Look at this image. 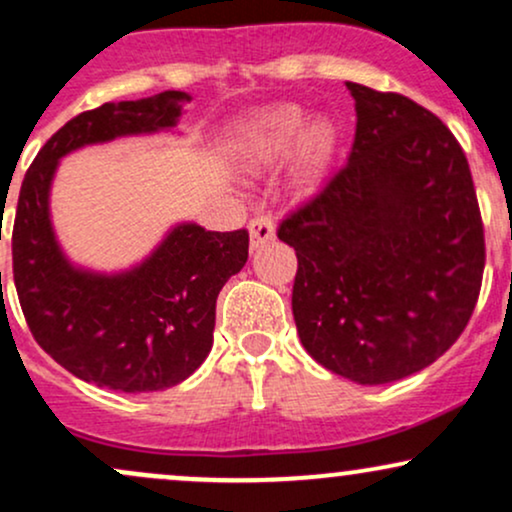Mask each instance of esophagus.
<instances>
[{"instance_id": "esophagus-1", "label": "esophagus", "mask_w": 512, "mask_h": 512, "mask_svg": "<svg viewBox=\"0 0 512 512\" xmlns=\"http://www.w3.org/2000/svg\"><path fill=\"white\" fill-rule=\"evenodd\" d=\"M250 248L257 250L262 245H267L269 240H274L276 236V226L272 221V216H255L250 221Z\"/></svg>"}]
</instances>
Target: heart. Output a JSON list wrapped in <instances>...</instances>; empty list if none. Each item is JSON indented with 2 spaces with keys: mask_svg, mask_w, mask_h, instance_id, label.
Listing matches in <instances>:
<instances>
[{
  "mask_svg": "<svg viewBox=\"0 0 512 512\" xmlns=\"http://www.w3.org/2000/svg\"><path fill=\"white\" fill-rule=\"evenodd\" d=\"M337 127L330 117H310L296 103L257 113L240 132V156L250 168H274L298 154L305 175H317L332 161Z\"/></svg>",
  "mask_w": 512,
  "mask_h": 512,
  "instance_id": "b5f03b06",
  "label": "heart"
}]
</instances>
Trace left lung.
<instances>
[{
	"mask_svg": "<svg viewBox=\"0 0 512 512\" xmlns=\"http://www.w3.org/2000/svg\"><path fill=\"white\" fill-rule=\"evenodd\" d=\"M346 166L281 221L296 250L293 320L320 366L358 385L419 373L457 342L484 274L467 156L419 103L346 81Z\"/></svg>",
	"mask_w": 512,
	"mask_h": 512,
	"instance_id": "obj_1",
	"label": "left lung"
}]
</instances>
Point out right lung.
I'll return each mask as SVG.
<instances>
[{
    "label": "right lung",
    "mask_w": 512,
    "mask_h": 512,
    "mask_svg": "<svg viewBox=\"0 0 512 512\" xmlns=\"http://www.w3.org/2000/svg\"><path fill=\"white\" fill-rule=\"evenodd\" d=\"M185 91L103 103L48 139L19 192L11 255L21 310L35 342L74 373L120 392H161L202 366L214 344L216 298L248 262L250 236L175 223L142 262L96 272L64 255L50 190L64 156L122 137L170 132ZM2 276V272H0Z\"/></svg>",
    "instance_id": "1"
}]
</instances>
